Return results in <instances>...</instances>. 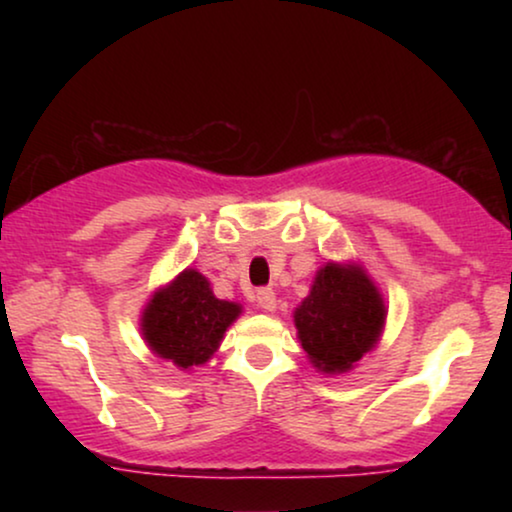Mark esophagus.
I'll list each match as a JSON object with an SVG mask.
<instances>
[{
	"instance_id": "obj_1",
	"label": "esophagus",
	"mask_w": 512,
	"mask_h": 512,
	"mask_svg": "<svg viewBox=\"0 0 512 512\" xmlns=\"http://www.w3.org/2000/svg\"><path fill=\"white\" fill-rule=\"evenodd\" d=\"M256 303H258V307H263V310L272 312L277 307L275 291H272V289H258L256 291Z\"/></svg>"
}]
</instances>
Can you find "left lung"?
Here are the masks:
<instances>
[{
  "instance_id": "1",
  "label": "left lung",
  "mask_w": 512,
  "mask_h": 512,
  "mask_svg": "<svg viewBox=\"0 0 512 512\" xmlns=\"http://www.w3.org/2000/svg\"><path fill=\"white\" fill-rule=\"evenodd\" d=\"M384 305L366 272L328 263L296 310V328L310 361L324 373H345L380 338Z\"/></svg>"
}]
</instances>
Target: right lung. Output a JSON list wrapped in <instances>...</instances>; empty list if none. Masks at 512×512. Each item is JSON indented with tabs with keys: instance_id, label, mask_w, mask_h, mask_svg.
<instances>
[{
	"instance_id": "obj_1",
	"label": "right lung",
	"mask_w": 512,
	"mask_h": 512,
	"mask_svg": "<svg viewBox=\"0 0 512 512\" xmlns=\"http://www.w3.org/2000/svg\"><path fill=\"white\" fill-rule=\"evenodd\" d=\"M242 307L219 300L200 272L184 270L146 305L142 331L149 347L179 368L205 363Z\"/></svg>"
}]
</instances>
